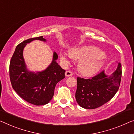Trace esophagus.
<instances>
[{
	"label": "esophagus",
	"instance_id": "1",
	"mask_svg": "<svg viewBox=\"0 0 134 134\" xmlns=\"http://www.w3.org/2000/svg\"><path fill=\"white\" fill-rule=\"evenodd\" d=\"M72 73L70 71H65V76H67V77H69V76H72Z\"/></svg>",
	"mask_w": 134,
	"mask_h": 134
}]
</instances>
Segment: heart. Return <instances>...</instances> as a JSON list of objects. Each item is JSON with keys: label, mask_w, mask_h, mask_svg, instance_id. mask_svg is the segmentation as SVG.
Listing matches in <instances>:
<instances>
[{"label": "heart", "mask_w": 134, "mask_h": 134, "mask_svg": "<svg viewBox=\"0 0 134 134\" xmlns=\"http://www.w3.org/2000/svg\"><path fill=\"white\" fill-rule=\"evenodd\" d=\"M60 59L65 64L71 59L81 60L79 63V71L86 76H92L100 70L103 65V58L100 51L93 46H83L73 49L70 52H60Z\"/></svg>", "instance_id": "b5f03b06"}]
</instances>
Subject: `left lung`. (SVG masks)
Instances as JSON below:
<instances>
[{
  "mask_svg": "<svg viewBox=\"0 0 134 134\" xmlns=\"http://www.w3.org/2000/svg\"><path fill=\"white\" fill-rule=\"evenodd\" d=\"M121 77V65L117 63L114 72L107 75L103 70L91 79L77 78L75 97L82 108L92 109L105 104L118 91Z\"/></svg>",
  "mask_w": 134,
  "mask_h": 134,
  "instance_id": "obj_1",
  "label": "left lung"
}]
</instances>
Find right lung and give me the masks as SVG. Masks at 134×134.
I'll use <instances>...</instances> for the list:
<instances>
[{
    "mask_svg": "<svg viewBox=\"0 0 134 134\" xmlns=\"http://www.w3.org/2000/svg\"><path fill=\"white\" fill-rule=\"evenodd\" d=\"M34 40L46 42L43 36L23 41L16 47L9 64L10 81L13 89L21 98L35 105H44L51 100L58 82L65 77V70L57 63L58 56L53 52V59L42 71L29 70L23 57L27 44Z\"/></svg>",
    "mask_w": 134,
    "mask_h": 134,
    "instance_id": "obj_1",
    "label": "right lung"
}]
</instances>
